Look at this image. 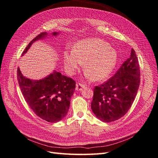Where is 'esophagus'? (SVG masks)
Masks as SVG:
<instances>
[{
    "label": "esophagus",
    "mask_w": 158,
    "mask_h": 158,
    "mask_svg": "<svg viewBox=\"0 0 158 158\" xmlns=\"http://www.w3.org/2000/svg\"><path fill=\"white\" fill-rule=\"evenodd\" d=\"M85 85L82 84H80V83H78L76 84V89L78 90V91H80V90H82L83 88H84Z\"/></svg>",
    "instance_id": "1"
}]
</instances>
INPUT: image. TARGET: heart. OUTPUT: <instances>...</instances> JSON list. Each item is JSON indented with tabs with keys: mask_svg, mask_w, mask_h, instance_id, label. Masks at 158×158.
<instances>
[{
	"mask_svg": "<svg viewBox=\"0 0 158 158\" xmlns=\"http://www.w3.org/2000/svg\"><path fill=\"white\" fill-rule=\"evenodd\" d=\"M66 70L74 74L84 63L86 76L94 81L107 78L117 63L115 51L106 41L96 38H88L76 43L73 50L64 52Z\"/></svg>",
	"mask_w": 158,
	"mask_h": 158,
	"instance_id": "obj_1",
	"label": "heart"
}]
</instances>
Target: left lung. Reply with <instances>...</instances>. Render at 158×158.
Returning <instances> with one entry per match:
<instances>
[{"mask_svg": "<svg viewBox=\"0 0 158 158\" xmlns=\"http://www.w3.org/2000/svg\"><path fill=\"white\" fill-rule=\"evenodd\" d=\"M140 71L133 49L130 56L106 82L95 86L91 108L100 121L113 122L128 112L139 88Z\"/></svg>", "mask_w": 158, "mask_h": 158, "instance_id": "obj_1", "label": "left lung"}]
</instances>
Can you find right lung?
<instances>
[{
	"instance_id": "obj_1",
	"label": "right lung",
	"mask_w": 158,
	"mask_h": 158,
	"mask_svg": "<svg viewBox=\"0 0 158 158\" xmlns=\"http://www.w3.org/2000/svg\"><path fill=\"white\" fill-rule=\"evenodd\" d=\"M58 33L53 32L52 34L56 35ZM47 35V32H43L33 39L23 51L22 56L33 43L44 39ZM17 78L26 102L38 117L50 123L58 122L65 117L76 88L73 79L54 70L41 80H31L23 76L19 67Z\"/></svg>"
}]
</instances>
